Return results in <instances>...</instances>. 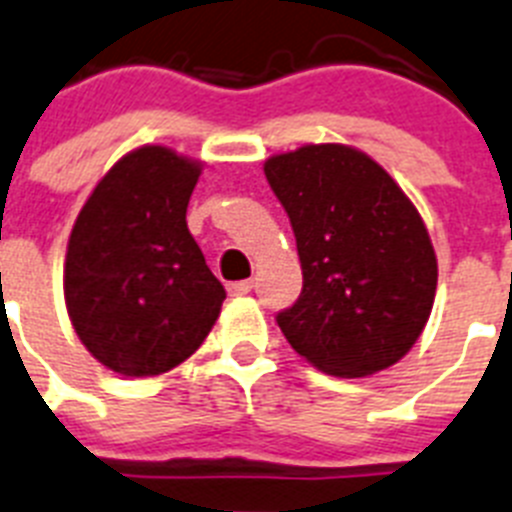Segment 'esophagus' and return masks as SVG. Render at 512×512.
I'll return each mask as SVG.
<instances>
[{
    "instance_id": "34e87169",
    "label": "esophagus",
    "mask_w": 512,
    "mask_h": 512,
    "mask_svg": "<svg viewBox=\"0 0 512 512\" xmlns=\"http://www.w3.org/2000/svg\"><path fill=\"white\" fill-rule=\"evenodd\" d=\"M253 290V282L251 279H243V282H230L227 285V292L233 295V298H240V295H248Z\"/></svg>"
}]
</instances>
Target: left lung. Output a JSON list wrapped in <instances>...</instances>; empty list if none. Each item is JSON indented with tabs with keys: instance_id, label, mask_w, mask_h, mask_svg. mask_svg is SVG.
<instances>
[{
	"instance_id": "1",
	"label": "left lung",
	"mask_w": 512,
	"mask_h": 512,
	"mask_svg": "<svg viewBox=\"0 0 512 512\" xmlns=\"http://www.w3.org/2000/svg\"><path fill=\"white\" fill-rule=\"evenodd\" d=\"M266 181L290 217L303 292L277 323L318 370L391 368L430 318L438 261L427 227L381 165L344 144L269 157Z\"/></svg>"
}]
</instances>
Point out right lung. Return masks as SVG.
<instances>
[{
  "instance_id": "right-lung-1",
  "label": "right lung",
  "mask_w": 512,
  "mask_h": 512,
  "mask_svg": "<svg viewBox=\"0 0 512 512\" xmlns=\"http://www.w3.org/2000/svg\"><path fill=\"white\" fill-rule=\"evenodd\" d=\"M202 165L147 144L95 186L69 235L64 298L87 352L113 373H168L202 347L225 287L191 238Z\"/></svg>"
}]
</instances>
